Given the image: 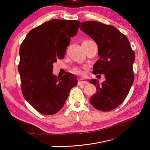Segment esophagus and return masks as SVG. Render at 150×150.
<instances>
[{"label":"esophagus","mask_w":150,"mask_h":150,"mask_svg":"<svg viewBox=\"0 0 150 150\" xmlns=\"http://www.w3.org/2000/svg\"><path fill=\"white\" fill-rule=\"evenodd\" d=\"M87 83V81H83V79H79L78 81V85H85Z\"/></svg>","instance_id":"34e87169"}]
</instances>
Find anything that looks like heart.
<instances>
[{"instance_id":"heart-1","label":"heart","mask_w":150,"mask_h":150,"mask_svg":"<svg viewBox=\"0 0 150 150\" xmlns=\"http://www.w3.org/2000/svg\"><path fill=\"white\" fill-rule=\"evenodd\" d=\"M73 73H75V74H79V75H82L83 74L82 71H81L79 69H78V68H75V69H73Z\"/></svg>"}]
</instances>
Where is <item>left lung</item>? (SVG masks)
Wrapping results in <instances>:
<instances>
[{"mask_svg": "<svg viewBox=\"0 0 150 150\" xmlns=\"http://www.w3.org/2000/svg\"><path fill=\"white\" fill-rule=\"evenodd\" d=\"M81 30L98 45L100 58L94 64L93 74H104L106 79L101 85L95 79L90 81L97 89L90 103L98 110H114L125 99L134 83L135 54L127 37L115 26L87 21L81 23Z\"/></svg>", "mask_w": 150, "mask_h": 150, "instance_id": "1", "label": "left lung"}]
</instances>
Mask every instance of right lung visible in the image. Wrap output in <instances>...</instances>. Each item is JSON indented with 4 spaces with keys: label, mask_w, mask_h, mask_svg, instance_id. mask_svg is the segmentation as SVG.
Segmentation results:
<instances>
[{
    "label": "right lung",
    "mask_w": 150,
    "mask_h": 150,
    "mask_svg": "<svg viewBox=\"0 0 150 150\" xmlns=\"http://www.w3.org/2000/svg\"><path fill=\"white\" fill-rule=\"evenodd\" d=\"M80 24L75 20H51L30 30L20 45L22 92L30 105L43 115L59 112L71 88L77 84L71 73L59 78L52 71L53 63L64 57L71 37L77 34Z\"/></svg>",
    "instance_id": "right-lung-1"
}]
</instances>
